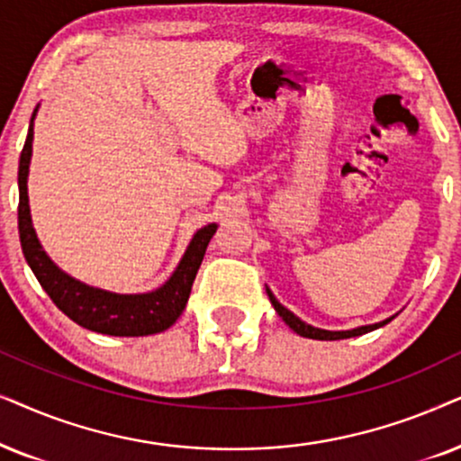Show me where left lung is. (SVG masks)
Wrapping results in <instances>:
<instances>
[{"label": "left lung", "instance_id": "1", "mask_svg": "<svg viewBox=\"0 0 461 461\" xmlns=\"http://www.w3.org/2000/svg\"><path fill=\"white\" fill-rule=\"evenodd\" d=\"M267 291V297L269 302H272L274 310L278 312V316L285 321L288 327H291L294 333L302 335V337H308V339H321V341H335V339H348V337H358V335H365V333H371V330H375L379 327H384V324H388L392 318H385V321L382 322H375V324H365V327H358V329H352V330H324V329H316L312 327V324L303 322L302 318H297L293 314L291 310H286L285 305H282L278 299L274 297V293L269 291V288H266Z\"/></svg>", "mask_w": 461, "mask_h": 461}]
</instances>
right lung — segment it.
<instances>
[{
	"mask_svg": "<svg viewBox=\"0 0 461 461\" xmlns=\"http://www.w3.org/2000/svg\"><path fill=\"white\" fill-rule=\"evenodd\" d=\"M31 118L27 140H24L21 162H18V236H21L23 255L27 259L31 272L48 293L54 305L69 316L79 327L95 330V333L113 337H143L162 333L173 327L176 318L183 314L192 293V285L198 274L200 263L204 259L206 247L217 231V223H208L198 230L189 242V247L179 261L173 276L162 286L151 293L120 294L103 288L84 285L69 274H65L41 249L31 223L27 176L33 151V120Z\"/></svg>",
	"mask_w": 461,
	"mask_h": 461,
	"instance_id": "1",
	"label": "right lung"
}]
</instances>
